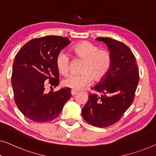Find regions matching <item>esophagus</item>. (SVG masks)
<instances>
[{"instance_id": "1", "label": "esophagus", "mask_w": 156, "mask_h": 156, "mask_svg": "<svg viewBox=\"0 0 156 156\" xmlns=\"http://www.w3.org/2000/svg\"><path fill=\"white\" fill-rule=\"evenodd\" d=\"M71 95H76V94L77 93V90H71Z\"/></svg>"}]
</instances>
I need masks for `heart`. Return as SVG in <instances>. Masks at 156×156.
Wrapping results in <instances>:
<instances>
[{"instance_id":"obj_1","label":"heart","mask_w":156,"mask_h":156,"mask_svg":"<svg viewBox=\"0 0 156 156\" xmlns=\"http://www.w3.org/2000/svg\"><path fill=\"white\" fill-rule=\"evenodd\" d=\"M72 51L84 60L81 73H71L63 80L65 87L73 90H80L90 84L93 78L99 80L105 77L109 70L112 58L107 50L99 49L93 44L83 41L74 46ZM70 58L64 51L58 54L56 58V66L58 71L66 75L69 71Z\"/></svg>"}]
</instances>
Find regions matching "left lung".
Segmentation results:
<instances>
[{
    "mask_svg": "<svg viewBox=\"0 0 156 156\" xmlns=\"http://www.w3.org/2000/svg\"><path fill=\"white\" fill-rule=\"evenodd\" d=\"M108 48L112 62L109 71L92 87L81 114L92 126L104 128L117 123L132 104L138 83L139 69L131 50L121 41L98 37Z\"/></svg>",
    "mask_w": 156,
    "mask_h": 156,
    "instance_id": "left-lung-1",
    "label": "left lung"
}]
</instances>
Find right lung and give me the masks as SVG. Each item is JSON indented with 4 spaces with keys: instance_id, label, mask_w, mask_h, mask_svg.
Masks as SVG:
<instances>
[{
    "instance_id": "right-lung-1",
    "label": "right lung",
    "mask_w": 156,
    "mask_h": 156,
    "mask_svg": "<svg viewBox=\"0 0 156 156\" xmlns=\"http://www.w3.org/2000/svg\"><path fill=\"white\" fill-rule=\"evenodd\" d=\"M70 43L67 37L50 35L36 38L26 43L15 57L11 78L15 102L32 121L56 119L71 97L69 87L47 93L44 83L49 80L51 86L58 85L56 58Z\"/></svg>"
}]
</instances>
